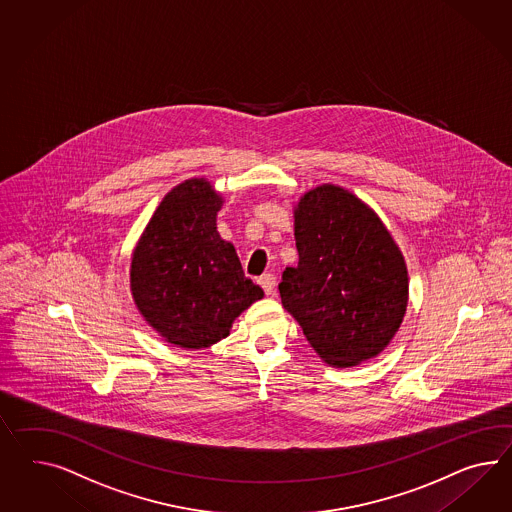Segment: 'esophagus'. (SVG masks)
Listing matches in <instances>:
<instances>
[{
    "instance_id": "esophagus-1",
    "label": "esophagus",
    "mask_w": 512,
    "mask_h": 512,
    "mask_svg": "<svg viewBox=\"0 0 512 512\" xmlns=\"http://www.w3.org/2000/svg\"><path fill=\"white\" fill-rule=\"evenodd\" d=\"M259 285L263 287L266 294H272L276 289V277H274V274H264V276L259 277Z\"/></svg>"
}]
</instances>
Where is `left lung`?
<instances>
[{"instance_id":"1","label":"left lung","mask_w":512,"mask_h":512,"mask_svg":"<svg viewBox=\"0 0 512 512\" xmlns=\"http://www.w3.org/2000/svg\"><path fill=\"white\" fill-rule=\"evenodd\" d=\"M294 225L300 261L281 276V304L326 363L374 358L406 311L401 251L371 208L332 184L300 199Z\"/></svg>"}]
</instances>
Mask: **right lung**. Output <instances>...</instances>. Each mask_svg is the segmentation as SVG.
Here are the masks:
<instances>
[{
	"mask_svg": "<svg viewBox=\"0 0 512 512\" xmlns=\"http://www.w3.org/2000/svg\"><path fill=\"white\" fill-rule=\"evenodd\" d=\"M221 203L207 180H186L164 197L134 251V300L173 345L218 343L233 320L264 296L216 231Z\"/></svg>",
	"mask_w": 512,
	"mask_h": 512,
	"instance_id": "1",
	"label": "right lung"
}]
</instances>
